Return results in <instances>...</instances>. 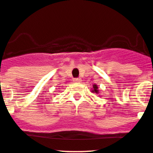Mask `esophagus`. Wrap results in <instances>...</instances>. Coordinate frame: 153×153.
<instances>
[{
	"label": "esophagus",
	"mask_w": 153,
	"mask_h": 153,
	"mask_svg": "<svg viewBox=\"0 0 153 153\" xmlns=\"http://www.w3.org/2000/svg\"><path fill=\"white\" fill-rule=\"evenodd\" d=\"M73 81H74V82H80L81 81H82V79H81V78H74V79H73Z\"/></svg>",
	"instance_id": "obj_1"
}]
</instances>
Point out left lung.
Wrapping results in <instances>:
<instances>
[{
	"instance_id": "1",
	"label": "left lung",
	"mask_w": 153,
	"mask_h": 153,
	"mask_svg": "<svg viewBox=\"0 0 153 153\" xmlns=\"http://www.w3.org/2000/svg\"><path fill=\"white\" fill-rule=\"evenodd\" d=\"M93 88H94V89L92 90V91H94L95 93H97L98 92V90H97V86L96 85H93Z\"/></svg>"
}]
</instances>
